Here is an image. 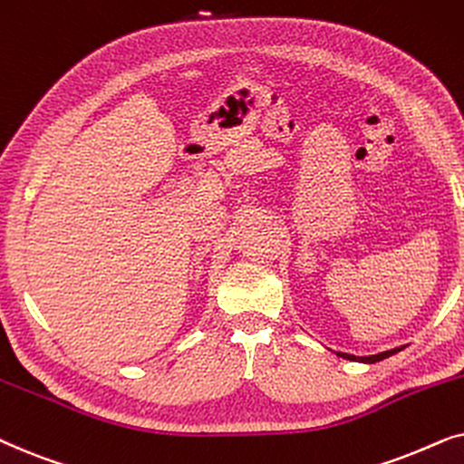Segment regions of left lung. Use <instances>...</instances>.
Segmentation results:
<instances>
[{"instance_id": "obj_1", "label": "left lung", "mask_w": 464, "mask_h": 464, "mask_svg": "<svg viewBox=\"0 0 464 464\" xmlns=\"http://www.w3.org/2000/svg\"><path fill=\"white\" fill-rule=\"evenodd\" d=\"M403 350V345L401 348H394V350H386V352H380V354H373V356H352V354H345V352H337V356L342 358H348V361H361V362H378V361H384V358L397 354V352Z\"/></svg>"}]
</instances>
